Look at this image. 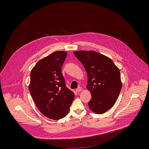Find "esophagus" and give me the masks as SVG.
<instances>
[{
    "mask_svg": "<svg viewBox=\"0 0 149 149\" xmlns=\"http://www.w3.org/2000/svg\"><path fill=\"white\" fill-rule=\"evenodd\" d=\"M82 90V88H81V87H80V86H79V87H78L76 89V91L77 92H80Z\"/></svg>",
    "mask_w": 149,
    "mask_h": 149,
    "instance_id": "34e87169",
    "label": "esophagus"
}]
</instances>
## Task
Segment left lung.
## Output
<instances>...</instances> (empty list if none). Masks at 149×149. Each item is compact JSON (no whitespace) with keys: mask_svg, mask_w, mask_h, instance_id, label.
<instances>
[{"mask_svg":"<svg viewBox=\"0 0 149 149\" xmlns=\"http://www.w3.org/2000/svg\"><path fill=\"white\" fill-rule=\"evenodd\" d=\"M74 54L87 73L86 88L92 96L90 109L98 114L105 113L113 106L122 89L118 68L109 57L96 52L77 51Z\"/></svg>","mask_w":149,"mask_h":149,"instance_id":"8db88e82","label":"left lung"}]
</instances>
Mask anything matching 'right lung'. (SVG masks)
Wrapping results in <instances>:
<instances>
[{"label": "right lung", "instance_id": "1", "mask_svg": "<svg viewBox=\"0 0 149 149\" xmlns=\"http://www.w3.org/2000/svg\"><path fill=\"white\" fill-rule=\"evenodd\" d=\"M66 56L64 51L53 52L40 60L30 73L31 97L43 115L54 120L66 116L74 98L61 73Z\"/></svg>", "mask_w": 149, "mask_h": 149}]
</instances>
